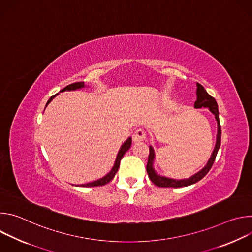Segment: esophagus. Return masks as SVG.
Returning a JSON list of instances; mask_svg holds the SVG:
<instances>
[{
	"label": "esophagus",
	"instance_id": "obj_1",
	"mask_svg": "<svg viewBox=\"0 0 252 252\" xmlns=\"http://www.w3.org/2000/svg\"><path fill=\"white\" fill-rule=\"evenodd\" d=\"M146 139V133L142 129H137L133 135H132V140L133 142H138V141H142Z\"/></svg>",
	"mask_w": 252,
	"mask_h": 252
}]
</instances>
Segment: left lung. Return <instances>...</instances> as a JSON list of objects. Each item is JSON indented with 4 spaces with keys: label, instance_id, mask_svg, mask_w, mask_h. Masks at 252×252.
Wrapping results in <instances>:
<instances>
[{
    "label": "left lung",
    "instance_id": "left-lung-1",
    "mask_svg": "<svg viewBox=\"0 0 252 252\" xmlns=\"http://www.w3.org/2000/svg\"><path fill=\"white\" fill-rule=\"evenodd\" d=\"M195 109H201V107H208V110L212 113L215 120L218 123V133H217V141H215V146L212 151V154L206 162V164L197 172H195L193 175H191L189 178L184 179H174L170 177H166L164 175H160L157 172V170L154 167V162L156 158L155 150L152 146H150V155H149V160L147 164V171L149 174V177L153 182L154 185L159 187V188H183L191 186L197 182H199L202 177H204L209 169L211 168L215 158H217L218 152L220 147L221 141V127L220 124V114H219V105L217 100L214 99L211 95L207 94L205 89L198 83H196V100L194 102Z\"/></svg>",
    "mask_w": 252,
    "mask_h": 252
}]
</instances>
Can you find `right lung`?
Segmentation results:
<instances>
[{"label": "right lung", "mask_w": 252, "mask_h": 252, "mask_svg": "<svg viewBox=\"0 0 252 252\" xmlns=\"http://www.w3.org/2000/svg\"><path fill=\"white\" fill-rule=\"evenodd\" d=\"M84 88H87V86L85 85V83L83 82H80V83H75V84H71V85H68L66 86L64 89H63L62 91H60V93L62 92H65V91H77V90H81V89H84ZM60 93L56 94L55 95L51 96L50 99L48 100L47 104H46V107L48 106V104L53 100V98H55ZM131 146V137H128L120 149L118 155H117V158H116V160H115V163H114V166L112 167L111 171L107 172L104 176H102L101 178L97 179V181H94V182H92V183H88V184H85V185H80L79 187H86V188H93V187H100V186H104L106 185L107 183H110L112 179L115 177L116 173L118 172L119 170V167H120V163H121V159L123 158V157L125 156V154L129 150Z\"/></svg>", "instance_id": "right-lung-1"}]
</instances>
